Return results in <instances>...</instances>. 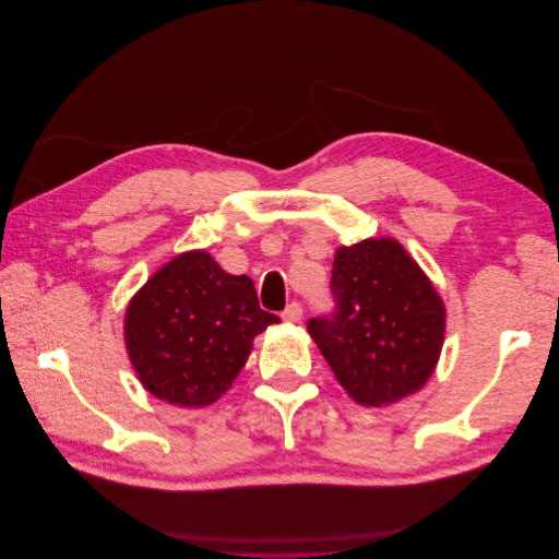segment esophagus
Segmentation results:
<instances>
[{
    "label": "esophagus",
    "mask_w": 559,
    "mask_h": 559,
    "mask_svg": "<svg viewBox=\"0 0 559 559\" xmlns=\"http://www.w3.org/2000/svg\"><path fill=\"white\" fill-rule=\"evenodd\" d=\"M282 319L286 321V324H298V321L302 319L300 302H289V306H286V310L282 312Z\"/></svg>",
    "instance_id": "1"
}]
</instances>
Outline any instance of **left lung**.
<instances>
[{
    "mask_svg": "<svg viewBox=\"0 0 559 559\" xmlns=\"http://www.w3.org/2000/svg\"><path fill=\"white\" fill-rule=\"evenodd\" d=\"M335 312L308 331L345 392L361 405L396 403L431 378L445 337V306L401 242L361 240L333 259Z\"/></svg>",
    "mask_w": 559,
    "mask_h": 559,
    "instance_id": "obj_1",
    "label": "left lung"
}]
</instances>
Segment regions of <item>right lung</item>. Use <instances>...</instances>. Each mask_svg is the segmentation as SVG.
Listing matches in <instances>:
<instances>
[{"instance_id": "right-lung-1", "label": "right lung", "mask_w": 559, "mask_h": 559, "mask_svg": "<svg viewBox=\"0 0 559 559\" xmlns=\"http://www.w3.org/2000/svg\"><path fill=\"white\" fill-rule=\"evenodd\" d=\"M277 321L247 275H228L207 251H183L132 296L123 333L148 394L205 408L238 378L253 337Z\"/></svg>"}]
</instances>
